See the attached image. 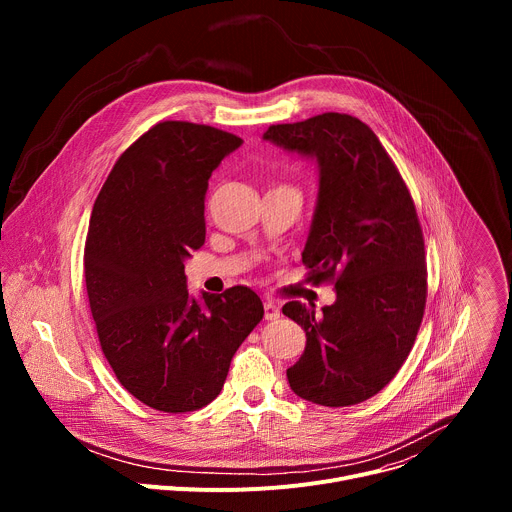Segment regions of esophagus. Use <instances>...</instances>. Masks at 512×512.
Masks as SVG:
<instances>
[{
  "mask_svg": "<svg viewBox=\"0 0 512 512\" xmlns=\"http://www.w3.org/2000/svg\"><path fill=\"white\" fill-rule=\"evenodd\" d=\"M263 310H265V320H277L279 318V306L271 300H267L263 304Z\"/></svg>",
  "mask_w": 512,
  "mask_h": 512,
  "instance_id": "1",
  "label": "esophagus"
}]
</instances>
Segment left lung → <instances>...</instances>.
Wrapping results in <instances>:
<instances>
[{
	"label": "left lung",
	"mask_w": 512,
	"mask_h": 512,
	"mask_svg": "<svg viewBox=\"0 0 512 512\" xmlns=\"http://www.w3.org/2000/svg\"><path fill=\"white\" fill-rule=\"evenodd\" d=\"M263 139L312 156L318 206L306 249L308 281L334 283L336 302H287L306 350L287 369L298 397L324 407L371 399L399 373L425 312L427 265L411 192L375 131L346 113L271 125Z\"/></svg>",
	"instance_id": "obj_1"
}]
</instances>
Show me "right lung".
<instances>
[{"mask_svg":"<svg viewBox=\"0 0 512 512\" xmlns=\"http://www.w3.org/2000/svg\"><path fill=\"white\" fill-rule=\"evenodd\" d=\"M241 143L210 125L156 123L119 156L91 212L85 283L103 354L135 399L164 413L216 399L263 320L253 289L202 291L198 302L184 275L204 245L208 178Z\"/></svg>","mask_w":512,"mask_h":512,"instance_id":"add662e5","label":"right lung"}]
</instances>
